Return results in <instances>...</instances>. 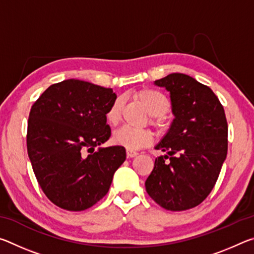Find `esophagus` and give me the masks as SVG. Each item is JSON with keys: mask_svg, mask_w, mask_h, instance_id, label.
<instances>
[{"mask_svg": "<svg viewBox=\"0 0 254 254\" xmlns=\"http://www.w3.org/2000/svg\"><path fill=\"white\" fill-rule=\"evenodd\" d=\"M137 153L136 151H133V150H128V149H127V158H134V157H136L137 156Z\"/></svg>", "mask_w": 254, "mask_h": 254, "instance_id": "esophagus-1", "label": "esophagus"}]
</instances>
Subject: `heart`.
<instances>
[{
  "instance_id": "1",
  "label": "heart",
  "mask_w": 254,
  "mask_h": 254,
  "mask_svg": "<svg viewBox=\"0 0 254 254\" xmlns=\"http://www.w3.org/2000/svg\"><path fill=\"white\" fill-rule=\"evenodd\" d=\"M136 98L144 106L148 113L154 118H160L169 111V101L162 93L156 89H142L136 94ZM121 102L115 100L106 112V120L112 126L117 124L120 119ZM159 123V122H157ZM151 133L148 130H136L128 127H123L115 131L112 135L113 142L128 150H137L151 142Z\"/></svg>"
}]
</instances>
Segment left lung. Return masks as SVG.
Here are the masks:
<instances>
[{"instance_id": "1", "label": "left lung", "mask_w": 254, "mask_h": 254, "mask_svg": "<svg viewBox=\"0 0 254 254\" xmlns=\"http://www.w3.org/2000/svg\"><path fill=\"white\" fill-rule=\"evenodd\" d=\"M154 85L169 92L175 118L154 147L166 154L156 158L145 189L161 207L186 210L209 195L226 159L224 109L208 86L188 75L174 72Z\"/></svg>"}]
</instances>
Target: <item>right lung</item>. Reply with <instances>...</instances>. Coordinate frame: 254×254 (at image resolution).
<instances>
[{
  "label": "right lung",
  "mask_w": 254,
  "mask_h": 254,
  "mask_svg": "<svg viewBox=\"0 0 254 254\" xmlns=\"http://www.w3.org/2000/svg\"><path fill=\"white\" fill-rule=\"evenodd\" d=\"M112 88L79 79L49 86L31 107L27 147L38 183L58 207L85 210L109 191L127 158L121 145L101 148L111 136L106 112Z\"/></svg>",
  "instance_id": "obj_1"
}]
</instances>
